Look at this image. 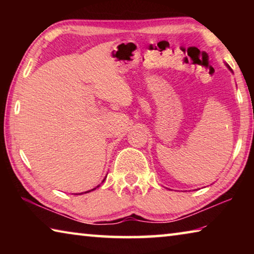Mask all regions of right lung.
<instances>
[{"label": "right lung", "instance_id": "1", "mask_svg": "<svg viewBox=\"0 0 254 254\" xmlns=\"http://www.w3.org/2000/svg\"><path fill=\"white\" fill-rule=\"evenodd\" d=\"M94 189H95V188H94ZM94 189H92V190H94ZM89 191H91V190H88V191H85V192H89Z\"/></svg>", "mask_w": 254, "mask_h": 254}]
</instances>
